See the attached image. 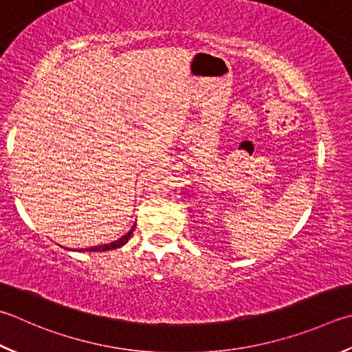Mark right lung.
I'll return each mask as SVG.
<instances>
[{
  "label": "right lung",
  "mask_w": 352,
  "mask_h": 352,
  "mask_svg": "<svg viewBox=\"0 0 352 352\" xmlns=\"http://www.w3.org/2000/svg\"><path fill=\"white\" fill-rule=\"evenodd\" d=\"M134 229H135V224H134L133 227H131V230H129L128 233H125V235H123L122 238L113 241V243H109V244H103V245H96V247H88V249H80L79 252H107V250L119 249V247L125 245V244L128 243V241H129V238L133 236V232H134Z\"/></svg>",
  "instance_id": "right-lung-1"
}]
</instances>
